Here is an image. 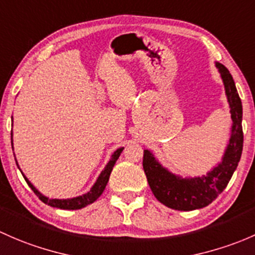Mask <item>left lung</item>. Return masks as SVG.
<instances>
[{"mask_svg":"<svg viewBox=\"0 0 255 255\" xmlns=\"http://www.w3.org/2000/svg\"><path fill=\"white\" fill-rule=\"evenodd\" d=\"M216 67L224 81L233 123L221 163L203 177L180 178L162 167L148 149H143L142 166L149 188L157 200L170 209L191 211L211 204L227 186L242 156V102L230 71L220 62H216Z\"/></svg>","mask_w":255,"mask_h":255,"instance_id":"8db88e82","label":"left lung"}]
</instances>
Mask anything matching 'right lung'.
I'll return each instance as SVG.
<instances>
[{"label":"right lung","instance_id":"add662e5","mask_svg":"<svg viewBox=\"0 0 255 255\" xmlns=\"http://www.w3.org/2000/svg\"><path fill=\"white\" fill-rule=\"evenodd\" d=\"M12 145H13V143H12ZM123 149H124V147H122V148H118L117 151H115L114 153L112 154V158H110L108 164H107L106 168H104L103 172L101 173V175L98 177L97 182L94 183L93 186H92L91 190H89L87 194H83V195L77 196V198H72V199H49V198H46V196H44L43 194L39 193V191L36 190L35 188H34L33 184H31L29 180H28L27 178L24 177V175H23V177H24L27 184L30 186L31 190L35 193V195L38 196V198L40 199V200L43 201L44 204H46V205H50L52 207H57V209H64V210L82 209V207H85V206L89 205V204L94 203V201H96L97 199H98L99 196L102 195V193L104 191V189H106V186H107V183H108V180H109L110 173H112L113 167H114L117 159L119 158V156H120V153L123 152ZM22 174H23V173H22Z\"/></svg>","mask_w":255,"mask_h":255}]
</instances>
